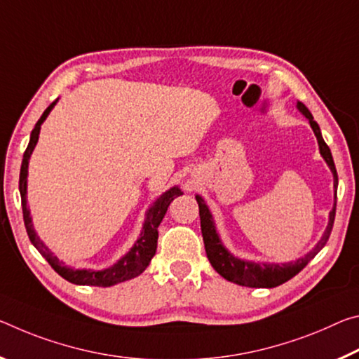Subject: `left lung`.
<instances>
[{
	"label": "left lung",
	"instance_id": "obj_1",
	"mask_svg": "<svg viewBox=\"0 0 359 359\" xmlns=\"http://www.w3.org/2000/svg\"><path fill=\"white\" fill-rule=\"evenodd\" d=\"M299 113L304 114L309 119V124L312 127V130L318 141L320 154L325 158L329 170H331L332 178H334V205L332 210L329 211V219L326 231L320 238V242L315 245L312 251H309L304 257H299L296 261L283 262V264H275V262H255V261H246L240 259L238 256H233L229 251L222 240L219 237L218 231H216V224L213 219V215L208 208V205L205 203L202 196H196V201L198 203V215H201V227H202V237L205 243V251H207V257L213 269L218 272L222 278L232 281L235 285L240 286H248V287H275L285 281L291 280L294 275H297L301 270L307 266V264L318 255V252L325 248L329 235L332 231L334 218H336V201H337V172L336 165H334L332 154L329 146L323 140V135L320 130V126L313 121V116L307 109L304 103L297 102Z\"/></svg>",
	"mask_w": 359,
	"mask_h": 359
}]
</instances>
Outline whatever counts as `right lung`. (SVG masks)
I'll list each match as a JSON object with an SVG mask.
<instances>
[{
	"label": "right lung",
	"instance_id": "obj_1",
	"mask_svg": "<svg viewBox=\"0 0 359 359\" xmlns=\"http://www.w3.org/2000/svg\"><path fill=\"white\" fill-rule=\"evenodd\" d=\"M57 102H58V98L54 103H50L49 107L46 108L43 116L39 117L36 126H34V128L32 130L30 143H28L25 154H23V161H22V167H20L19 191H20V197H22L23 221H25L28 237H30V242L33 243L34 248H36L41 255H43L44 259L50 264V267L54 269L55 272L60 275V277L68 280L69 283L84 285V286H113L117 283H122V281L132 280L135 277H138L140 273H143L146 267L149 266L152 257H154L156 250H157V238H158L157 227L162 222L163 216H165L168 205L172 203L176 197L183 196V191H181L178 186H173V187H170L168 191L163 192L162 196H158L156 198V202L151 205L148 211H146V218L143 222V227H141V232H140V237L137 238V242H135L132 248L128 250L119 261L113 264V266H109L103 270L74 269V267L65 266V262L58 259L54 252H52L44 245L43 240L38 237V233L33 227L30 208H28V205H27L28 163H30V157L33 154L34 148H36L41 126H43V122L47 119V116L50 114V111L54 109Z\"/></svg>",
	"mask_w": 359,
	"mask_h": 359
}]
</instances>
